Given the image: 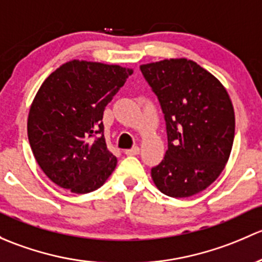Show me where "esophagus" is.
<instances>
[{
  "label": "esophagus",
  "instance_id": "1",
  "mask_svg": "<svg viewBox=\"0 0 262 262\" xmlns=\"http://www.w3.org/2000/svg\"><path fill=\"white\" fill-rule=\"evenodd\" d=\"M140 152V147L139 146H135L132 147V149H127L125 150V154L127 156H134V155H137V154Z\"/></svg>",
  "mask_w": 262,
  "mask_h": 262
}]
</instances>
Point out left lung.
Returning a JSON list of instances; mask_svg holds the SVG:
<instances>
[{"label": "left lung", "instance_id": "left-lung-1", "mask_svg": "<svg viewBox=\"0 0 262 262\" xmlns=\"http://www.w3.org/2000/svg\"><path fill=\"white\" fill-rule=\"evenodd\" d=\"M158 97L165 120L168 150L151 168L158 189L187 198L206 189L225 169L234 137V112L220 80L187 59L140 67Z\"/></svg>", "mask_w": 262, "mask_h": 262}]
</instances>
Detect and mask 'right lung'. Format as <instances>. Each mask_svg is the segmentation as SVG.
<instances>
[{
    "instance_id": "obj_1",
    "label": "right lung",
    "mask_w": 262,
    "mask_h": 262,
    "mask_svg": "<svg viewBox=\"0 0 262 262\" xmlns=\"http://www.w3.org/2000/svg\"><path fill=\"white\" fill-rule=\"evenodd\" d=\"M131 69L92 61L63 64L45 79L29 112V142L37 164L72 193L98 189L117 159L104 140L103 112Z\"/></svg>"
}]
</instances>
